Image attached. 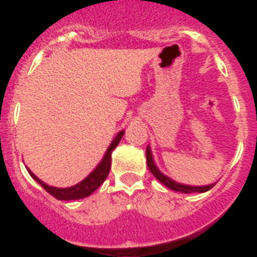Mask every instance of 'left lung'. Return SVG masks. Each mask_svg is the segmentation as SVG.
<instances>
[{"mask_svg": "<svg viewBox=\"0 0 257 257\" xmlns=\"http://www.w3.org/2000/svg\"><path fill=\"white\" fill-rule=\"evenodd\" d=\"M147 164H148V168L151 171L155 177H156L160 183H163L165 187H168L169 189L176 192H181V193H195V192H199V193H203V192L209 191L211 188H213L216 183L213 184H208V185H187V184H181L177 183L175 180H172L171 177H168L167 175H164L160 169L157 168L156 163L153 160L152 156V151H151V147H147Z\"/></svg>", "mask_w": 257, "mask_h": 257, "instance_id": "obj_1", "label": "left lung"}]
</instances>
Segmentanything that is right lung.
<instances>
[{"instance_id":"1","label":"right lung","mask_w":257,"mask_h":257,"mask_svg":"<svg viewBox=\"0 0 257 257\" xmlns=\"http://www.w3.org/2000/svg\"><path fill=\"white\" fill-rule=\"evenodd\" d=\"M125 131H120L117 133V136L113 139V141L110 143V145L106 149L102 160L100 161V164L97 165L96 168L93 169L85 179L80 181L78 184L73 185V187H68V188H57V187H52V185H48L45 184L42 180H40L37 176L34 175L33 172L28 169L29 175L33 177L36 181H37L40 185H41L44 189H45L48 193L56 197L57 200H80L84 199V197H88L89 195H92L93 192L96 191L97 188L100 187L101 184L104 183L106 176L109 173V169H110V160H112V152L113 149L116 148L117 144L120 143V140L124 136Z\"/></svg>"}]
</instances>
